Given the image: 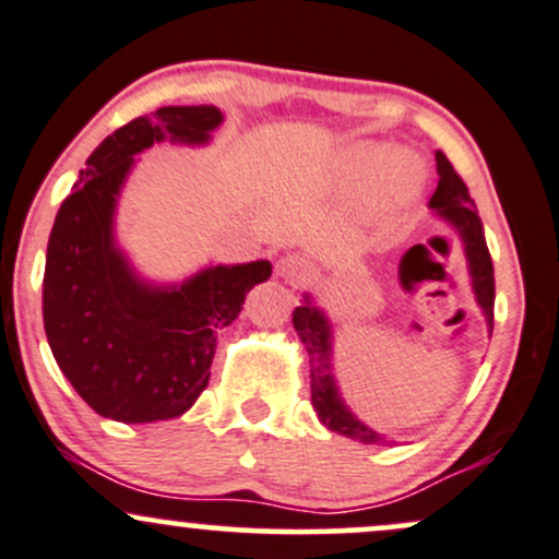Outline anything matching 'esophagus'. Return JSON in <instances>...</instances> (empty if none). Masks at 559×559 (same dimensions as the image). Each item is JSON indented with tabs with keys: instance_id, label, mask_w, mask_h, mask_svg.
I'll return each mask as SVG.
<instances>
[{
	"instance_id": "1",
	"label": "esophagus",
	"mask_w": 559,
	"mask_h": 559,
	"mask_svg": "<svg viewBox=\"0 0 559 559\" xmlns=\"http://www.w3.org/2000/svg\"><path fill=\"white\" fill-rule=\"evenodd\" d=\"M275 273L289 281V284H297V281H305L310 275V262L299 254H284L275 262Z\"/></svg>"
}]
</instances>
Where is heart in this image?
Returning <instances> with one entry per match:
<instances>
[{
	"label": "heart",
	"instance_id": "obj_1",
	"mask_svg": "<svg viewBox=\"0 0 559 559\" xmlns=\"http://www.w3.org/2000/svg\"><path fill=\"white\" fill-rule=\"evenodd\" d=\"M385 155V146L361 144L350 152L345 166H348L350 176H364L372 171V168H378ZM420 181L423 174L413 157L391 155L384 166L380 167L378 176H374V195H378L380 201H409V198L420 190Z\"/></svg>",
	"mask_w": 559,
	"mask_h": 559
}]
</instances>
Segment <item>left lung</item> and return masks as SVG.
I'll list each match as a JSON object with an SVG mask.
<instances>
[{"instance_id":"8db88e82","label":"left lung","mask_w":559,"mask_h":559,"mask_svg":"<svg viewBox=\"0 0 559 559\" xmlns=\"http://www.w3.org/2000/svg\"><path fill=\"white\" fill-rule=\"evenodd\" d=\"M437 174L439 185L428 205L433 209V214L450 222L455 227V233L461 235L463 251H466L468 260V273H472V289L477 295L481 313H485L487 326L492 332L496 278H492V260L485 243V230H481L477 205H474L472 195H468V187L463 185V179L452 168V163L444 157V152H437ZM292 324H295L299 340H302L305 350L310 356V404H313L319 420L324 423L329 431H337L343 437L356 439V442L391 444V439L385 433H378L374 428H369L367 423L358 420L345 407L332 374V324H329L324 310L316 308L310 295H305L302 305L295 308Z\"/></svg>"}]
</instances>
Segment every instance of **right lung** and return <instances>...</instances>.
Returning a JSON list of instances; mask_svg holds the SVG:
<instances>
[{
	"label": "right lung",
	"instance_id": "add662e5",
	"mask_svg": "<svg viewBox=\"0 0 559 559\" xmlns=\"http://www.w3.org/2000/svg\"><path fill=\"white\" fill-rule=\"evenodd\" d=\"M216 107H160L93 150L47 240L43 319L58 367L98 415L179 418L209 385L216 332L270 278L267 260L216 264L179 286L146 284L115 243V209L139 152L155 141L205 144Z\"/></svg>",
	"mask_w": 559,
	"mask_h": 559
}]
</instances>
